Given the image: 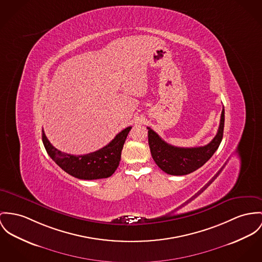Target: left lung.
Segmentation results:
<instances>
[{
    "mask_svg": "<svg viewBox=\"0 0 262 262\" xmlns=\"http://www.w3.org/2000/svg\"><path fill=\"white\" fill-rule=\"evenodd\" d=\"M224 127V108H222L220 127L213 140L203 146L198 147H178L161 140V137L148 128V144L151 157L158 166L171 176L188 174L208 161L219 148Z\"/></svg>",
    "mask_w": 262,
    "mask_h": 262,
    "instance_id": "1",
    "label": "left lung"
}]
</instances>
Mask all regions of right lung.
I'll return each instance as SVG.
<instances>
[{"instance_id": "1", "label": "right lung", "mask_w": 262, "mask_h": 262, "mask_svg": "<svg viewBox=\"0 0 262 262\" xmlns=\"http://www.w3.org/2000/svg\"><path fill=\"white\" fill-rule=\"evenodd\" d=\"M128 126L119 133L116 138L101 149L83 156L61 152L47 139L42 130L41 139L48 155L62 170L80 180H100L111 177L121 161V149L130 130Z\"/></svg>"}]
</instances>
